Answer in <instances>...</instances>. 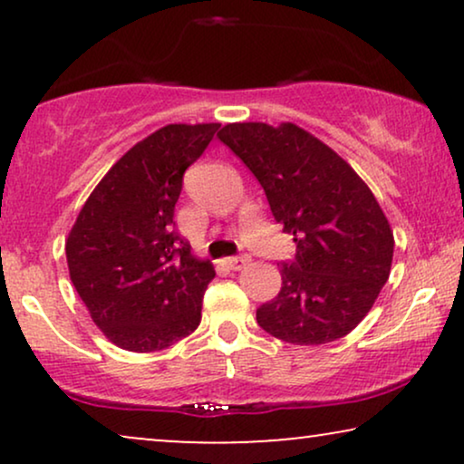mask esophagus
<instances>
[{"mask_svg": "<svg viewBox=\"0 0 464 464\" xmlns=\"http://www.w3.org/2000/svg\"><path fill=\"white\" fill-rule=\"evenodd\" d=\"M246 262H249V257H246V256H234V257H226V259H224V264H226L230 270L245 268Z\"/></svg>", "mask_w": 464, "mask_h": 464, "instance_id": "1", "label": "esophagus"}]
</instances>
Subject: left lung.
<instances>
[{"label": "left lung", "instance_id": "1", "mask_svg": "<svg viewBox=\"0 0 464 464\" xmlns=\"http://www.w3.org/2000/svg\"><path fill=\"white\" fill-rule=\"evenodd\" d=\"M262 183L294 262L283 287L257 308L264 332L297 346L344 338L389 281L395 238L372 189L351 164L300 126L226 124L218 132Z\"/></svg>", "mask_w": 464, "mask_h": 464}]
</instances>
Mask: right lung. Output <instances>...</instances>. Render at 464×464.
<instances>
[{
	"instance_id": "right-lung-1",
	"label": "right lung",
	"mask_w": 464,
	"mask_h": 464,
	"mask_svg": "<svg viewBox=\"0 0 464 464\" xmlns=\"http://www.w3.org/2000/svg\"><path fill=\"white\" fill-rule=\"evenodd\" d=\"M219 124H169L126 151L69 232V276L94 325L132 353L162 351L198 327L211 262L175 230L183 173Z\"/></svg>"
}]
</instances>
